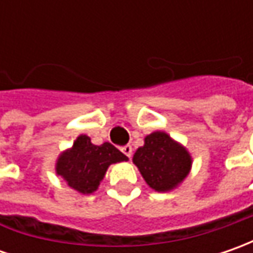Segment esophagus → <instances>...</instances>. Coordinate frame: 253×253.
<instances>
[{
    "mask_svg": "<svg viewBox=\"0 0 253 253\" xmlns=\"http://www.w3.org/2000/svg\"><path fill=\"white\" fill-rule=\"evenodd\" d=\"M121 151H122V153H124V155H126L128 158H131V156H132V151H133V149H132L131 145H125V146H122Z\"/></svg>",
    "mask_w": 253,
    "mask_h": 253,
    "instance_id": "obj_1",
    "label": "esophagus"
}]
</instances>
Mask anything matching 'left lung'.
Returning a JSON list of instances; mask_svg holds the SVG:
<instances>
[{
    "label": "left lung",
    "mask_w": 253,
    "mask_h": 253,
    "mask_svg": "<svg viewBox=\"0 0 253 253\" xmlns=\"http://www.w3.org/2000/svg\"><path fill=\"white\" fill-rule=\"evenodd\" d=\"M145 181L156 191H169L189 174V152L165 132H153L145 138V145L133 155Z\"/></svg>",
    "instance_id": "8db88e82"
}]
</instances>
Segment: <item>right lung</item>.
Masks as SVG:
<instances>
[{
  "label": "right lung",
  "mask_w": 253,
  "mask_h": 253,
  "mask_svg": "<svg viewBox=\"0 0 253 253\" xmlns=\"http://www.w3.org/2000/svg\"><path fill=\"white\" fill-rule=\"evenodd\" d=\"M124 161H128V158L110 142L97 146L92 145L88 136L80 135L73 148L57 159L56 171L70 187L83 194H90L98 189L108 166Z\"/></svg>",
  "instance_id": "1"
}]
</instances>
